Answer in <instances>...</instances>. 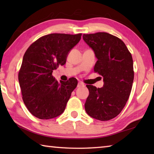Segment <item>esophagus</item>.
<instances>
[{
  "mask_svg": "<svg viewBox=\"0 0 154 154\" xmlns=\"http://www.w3.org/2000/svg\"><path fill=\"white\" fill-rule=\"evenodd\" d=\"M82 86H84V84H83V83H82V82H79V83H78L77 88H81V87H82Z\"/></svg>",
  "mask_w": 154,
  "mask_h": 154,
  "instance_id": "1",
  "label": "esophagus"
}]
</instances>
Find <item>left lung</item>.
<instances>
[{
  "instance_id": "8db88e82",
  "label": "left lung",
  "mask_w": 154,
  "mask_h": 154,
  "mask_svg": "<svg viewBox=\"0 0 154 154\" xmlns=\"http://www.w3.org/2000/svg\"><path fill=\"white\" fill-rule=\"evenodd\" d=\"M98 60L94 71L103 77V88L87 85L89 96L86 113L100 121H108L120 113L131 92L134 80L133 60L120 38L106 32L83 35Z\"/></svg>"
}]
</instances>
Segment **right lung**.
<instances>
[{
	"mask_svg": "<svg viewBox=\"0 0 154 154\" xmlns=\"http://www.w3.org/2000/svg\"><path fill=\"white\" fill-rule=\"evenodd\" d=\"M82 35L49 34L38 38L26 51L18 80L23 101L36 118L49 119L64 112L77 80L72 77L59 83L52 72L66 63L68 54Z\"/></svg>",
	"mask_w": 154,
	"mask_h": 154,
	"instance_id": "add662e5",
	"label": "right lung"
}]
</instances>
